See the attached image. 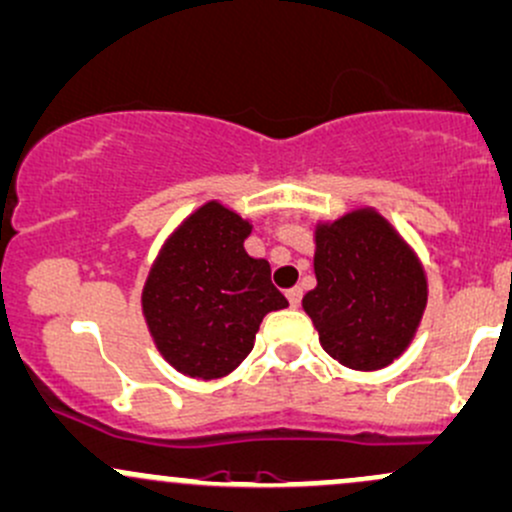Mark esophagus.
<instances>
[{
	"instance_id": "obj_1",
	"label": "esophagus",
	"mask_w": 512,
	"mask_h": 512,
	"mask_svg": "<svg viewBox=\"0 0 512 512\" xmlns=\"http://www.w3.org/2000/svg\"><path fill=\"white\" fill-rule=\"evenodd\" d=\"M285 295H288L290 307H300V302H302V290L298 288V285H295V288H290Z\"/></svg>"
}]
</instances>
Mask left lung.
Segmentation results:
<instances>
[{
    "mask_svg": "<svg viewBox=\"0 0 512 512\" xmlns=\"http://www.w3.org/2000/svg\"><path fill=\"white\" fill-rule=\"evenodd\" d=\"M315 276L302 310L332 359L378 371L405 354L425 315L427 273L376 207L315 224Z\"/></svg>",
    "mask_w": 512,
    "mask_h": 512,
    "instance_id": "8db88e82",
    "label": "left lung"
}]
</instances>
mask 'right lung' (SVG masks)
<instances>
[{"label": "right lung", "instance_id": "1", "mask_svg": "<svg viewBox=\"0 0 512 512\" xmlns=\"http://www.w3.org/2000/svg\"><path fill=\"white\" fill-rule=\"evenodd\" d=\"M251 229L210 200L173 229L151 263L141 312L156 349L183 376H229L254 349L263 317L288 307L271 283V263L246 254Z\"/></svg>", "mask_w": 512, "mask_h": 512}]
</instances>
